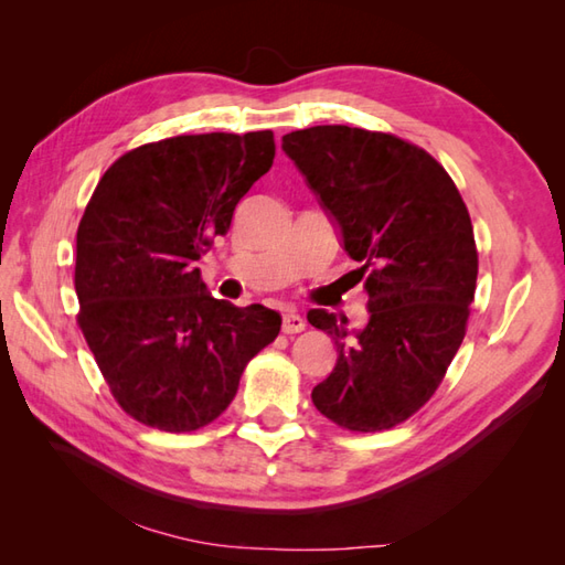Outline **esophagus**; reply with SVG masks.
<instances>
[{
    "label": "esophagus",
    "mask_w": 565,
    "mask_h": 565,
    "mask_svg": "<svg viewBox=\"0 0 565 565\" xmlns=\"http://www.w3.org/2000/svg\"><path fill=\"white\" fill-rule=\"evenodd\" d=\"M281 330L286 332V334H296V332H301V330H306V320L296 313V310H289V313H284L281 316Z\"/></svg>",
    "instance_id": "esophagus-1"
}]
</instances>
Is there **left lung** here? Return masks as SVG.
Listing matches in <instances>:
<instances>
[{
  "label": "left lung",
  "instance_id": "obj_1",
  "mask_svg": "<svg viewBox=\"0 0 565 565\" xmlns=\"http://www.w3.org/2000/svg\"><path fill=\"white\" fill-rule=\"evenodd\" d=\"M281 148L369 294L362 330L326 308L308 310L310 326L338 347L332 374L310 398L340 427L391 429L431 398L463 342L478 276L466 203L429 152L388 134L313 126L286 134Z\"/></svg>",
  "mask_w": 565,
  "mask_h": 565
}]
</instances>
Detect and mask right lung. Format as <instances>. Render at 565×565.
Segmentation results:
<instances>
[{
	"instance_id": "right-lung-1",
	"label": "right lung",
	"mask_w": 565,
	"mask_h": 565,
	"mask_svg": "<svg viewBox=\"0 0 565 565\" xmlns=\"http://www.w3.org/2000/svg\"><path fill=\"white\" fill-rule=\"evenodd\" d=\"M271 162V130L177 136L126 152L94 189L77 227V322L138 423H213L279 334L276 310L215 301L196 267Z\"/></svg>"
}]
</instances>
